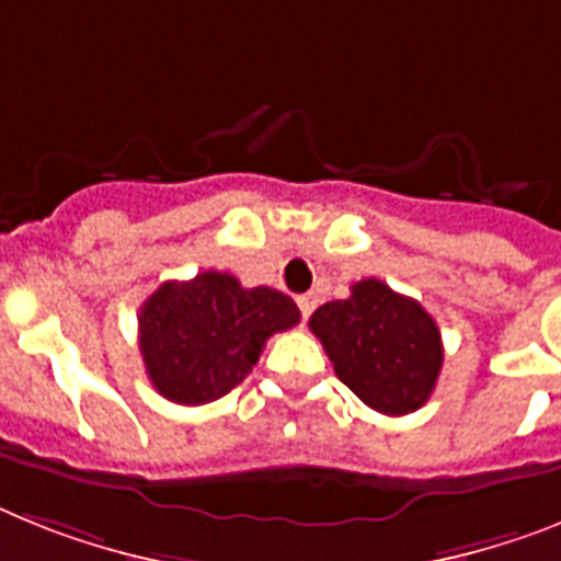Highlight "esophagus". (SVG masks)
I'll return each instance as SVG.
<instances>
[{
  "mask_svg": "<svg viewBox=\"0 0 561 561\" xmlns=\"http://www.w3.org/2000/svg\"><path fill=\"white\" fill-rule=\"evenodd\" d=\"M298 306H300V314H304V318H309V314L314 312V306H318V298H314L312 291H306V295H300L298 298Z\"/></svg>",
  "mask_w": 561,
  "mask_h": 561,
  "instance_id": "obj_1",
  "label": "esophagus"
}]
</instances>
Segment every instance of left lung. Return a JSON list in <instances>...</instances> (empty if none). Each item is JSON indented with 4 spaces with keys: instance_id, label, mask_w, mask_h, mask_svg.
I'll return each mask as SVG.
<instances>
[{
    "instance_id": "8db88e82",
    "label": "left lung",
    "mask_w": 561,
    "mask_h": 561,
    "mask_svg": "<svg viewBox=\"0 0 561 561\" xmlns=\"http://www.w3.org/2000/svg\"><path fill=\"white\" fill-rule=\"evenodd\" d=\"M309 329L327 348L334 375L368 409L403 417L417 411L443 368L439 329L417 300L366 277L346 300L314 309Z\"/></svg>"
}]
</instances>
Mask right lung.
<instances>
[{
  "mask_svg": "<svg viewBox=\"0 0 561 561\" xmlns=\"http://www.w3.org/2000/svg\"><path fill=\"white\" fill-rule=\"evenodd\" d=\"M295 300L270 286L243 289L227 272L167 280L144 300L138 348L158 394L181 405L213 403L252 371L263 343L298 327Z\"/></svg>",
  "mask_w": 561,
  "mask_h": 561,
  "instance_id": "add662e5",
  "label": "right lung"
}]
</instances>
